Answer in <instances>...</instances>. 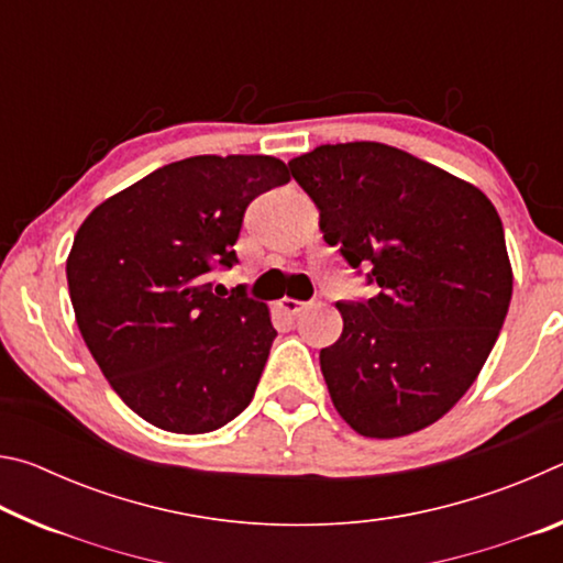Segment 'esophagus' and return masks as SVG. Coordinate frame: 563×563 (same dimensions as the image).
<instances>
[{"label":"esophagus","instance_id":"esophagus-1","mask_svg":"<svg viewBox=\"0 0 563 563\" xmlns=\"http://www.w3.org/2000/svg\"><path fill=\"white\" fill-rule=\"evenodd\" d=\"M278 308L285 312V316H290V318H295V316H300V312L308 308V302H300V300H295V298H283L280 302H278Z\"/></svg>","mask_w":563,"mask_h":563}]
</instances>
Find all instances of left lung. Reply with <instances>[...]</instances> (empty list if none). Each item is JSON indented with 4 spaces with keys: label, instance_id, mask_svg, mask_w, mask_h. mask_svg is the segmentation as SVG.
Here are the masks:
<instances>
[{
    "label": "left lung",
    "instance_id": "8db88e82",
    "mask_svg": "<svg viewBox=\"0 0 563 563\" xmlns=\"http://www.w3.org/2000/svg\"><path fill=\"white\" fill-rule=\"evenodd\" d=\"M290 174L320 231L379 292L338 302L342 335L320 350L338 415L362 437L424 430L482 373L514 273L497 208L470 180L377 141L318 146Z\"/></svg>",
    "mask_w": 563,
    "mask_h": 563
}]
</instances>
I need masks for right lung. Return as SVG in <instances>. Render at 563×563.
Masks as SVG:
<instances>
[{
  "label": "right lung",
  "instance_id": "1",
  "mask_svg": "<svg viewBox=\"0 0 563 563\" xmlns=\"http://www.w3.org/2000/svg\"><path fill=\"white\" fill-rule=\"evenodd\" d=\"M288 180L273 156L184 158L107 198L76 231V325L113 393L158 430L206 434L251 405L278 332L268 305L243 288L221 298L208 273L238 263L247 203Z\"/></svg>",
  "mask_w": 563,
  "mask_h": 563
}]
</instances>
